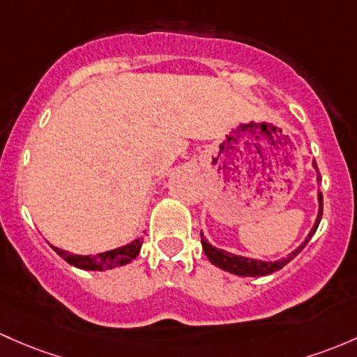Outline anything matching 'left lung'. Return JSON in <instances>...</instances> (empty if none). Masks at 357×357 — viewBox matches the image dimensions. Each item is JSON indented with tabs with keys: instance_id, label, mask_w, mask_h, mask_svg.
I'll return each mask as SVG.
<instances>
[{
	"instance_id": "obj_1",
	"label": "left lung",
	"mask_w": 357,
	"mask_h": 357,
	"mask_svg": "<svg viewBox=\"0 0 357 357\" xmlns=\"http://www.w3.org/2000/svg\"><path fill=\"white\" fill-rule=\"evenodd\" d=\"M313 166H314V169H318L317 167V162H314V160H313ZM318 181H321L320 172H318ZM318 204H320V208H318V217H317V220H314L313 229H311L310 234H307V238L305 239V243H301V246L296 248V250L292 251L291 255H287V257L282 258V260L261 261V260H251V258L238 257V255L227 253V251L219 250V248L212 246V245H210V243H207V239H205L204 234H202V232H200L202 246H204V251H205V255H207L210 264H213V265H215V267L226 270V272H231V273H234V275H243V277L268 275V273L277 272V270L282 268L284 265H287L289 261L292 260V258L298 257V255L301 253L303 248L307 245V241H310V239H311V236H313L314 232H317L318 224H320V220H321V213H324V197H321V193H318Z\"/></svg>"
}]
</instances>
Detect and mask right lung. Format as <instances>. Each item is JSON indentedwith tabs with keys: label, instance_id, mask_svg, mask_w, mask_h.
I'll return each mask as SVG.
<instances>
[{
	"label": "right lung",
	"instance_id": "right-lung-1",
	"mask_svg": "<svg viewBox=\"0 0 357 357\" xmlns=\"http://www.w3.org/2000/svg\"><path fill=\"white\" fill-rule=\"evenodd\" d=\"M142 239H135L130 245L116 248V250L106 251V253H99L96 257H82V255H71L68 251L59 250V248L52 246V250L63 258V260L68 261L73 267L82 268V270H109L114 267H121V265L130 264L131 260L137 258V255L140 253L142 248Z\"/></svg>",
	"mask_w": 357,
	"mask_h": 357
}]
</instances>
